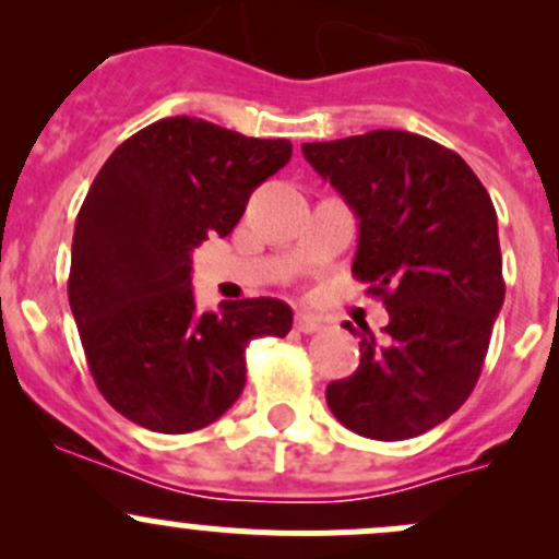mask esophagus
<instances>
[{"label": "esophagus", "instance_id": "34e87169", "mask_svg": "<svg viewBox=\"0 0 559 559\" xmlns=\"http://www.w3.org/2000/svg\"><path fill=\"white\" fill-rule=\"evenodd\" d=\"M295 326H297V332H302V335H313V332L321 330V321L313 319V316L300 313V316H297Z\"/></svg>", "mask_w": 559, "mask_h": 559}]
</instances>
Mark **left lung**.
Here are the masks:
<instances>
[{
  "label": "left lung",
  "mask_w": 559,
  "mask_h": 559,
  "mask_svg": "<svg viewBox=\"0 0 559 559\" xmlns=\"http://www.w3.org/2000/svg\"><path fill=\"white\" fill-rule=\"evenodd\" d=\"M302 154L357 213L352 273L389 311L379 337L357 332V373L326 386V405L373 441L421 436L471 397L503 308L492 200L460 154L400 129L302 143Z\"/></svg>",
  "instance_id": "obj_1"
}]
</instances>
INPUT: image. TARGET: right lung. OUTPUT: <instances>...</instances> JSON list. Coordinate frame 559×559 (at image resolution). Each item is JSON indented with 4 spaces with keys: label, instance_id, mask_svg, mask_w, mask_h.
I'll return each instance as SVG.
<instances>
[{
    "label": "right lung",
    "instance_id": "obj_1",
    "mask_svg": "<svg viewBox=\"0 0 559 559\" xmlns=\"http://www.w3.org/2000/svg\"><path fill=\"white\" fill-rule=\"evenodd\" d=\"M289 159V140L175 116L123 140L94 178L67 295L94 384L134 425L207 427L243 392L248 343L292 330L275 297L202 313L191 295V251L233 233L251 191Z\"/></svg>",
    "mask_w": 559,
    "mask_h": 559
}]
</instances>
